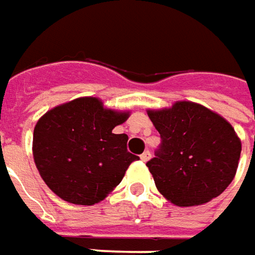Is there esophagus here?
I'll use <instances>...</instances> for the list:
<instances>
[{"instance_id": "obj_1", "label": "esophagus", "mask_w": 255, "mask_h": 255, "mask_svg": "<svg viewBox=\"0 0 255 255\" xmlns=\"http://www.w3.org/2000/svg\"><path fill=\"white\" fill-rule=\"evenodd\" d=\"M149 159H150V152H149V150H146V152L140 154V160H142V162H147Z\"/></svg>"}]
</instances>
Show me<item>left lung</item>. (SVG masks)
Wrapping results in <instances>:
<instances>
[{
  "label": "left lung",
  "mask_w": 255,
  "mask_h": 255,
  "mask_svg": "<svg viewBox=\"0 0 255 255\" xmlns=\"http://www.w3.org/2000/svg\"><path fill=\"white\" fill-rule=\"evenodd\" d=\"M162 146L147 162L154 184L179 207L200 206L229 187L239 167L241 140L221 115L200 103L147 109Z\"/></svg>",
  "instance_id": "1"
}]
</instances>
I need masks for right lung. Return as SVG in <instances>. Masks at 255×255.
Wrapping results in <instances>:
<instances>
[{
  "instance_id": "1",
  "label": "right lung",
  "mask_w": 255,
  "mask_h": 255,
  "mask_svg": "<svg viewBox=\"0 0 255 255\" xmlns=\"http://www.w3.org/2000/svg\"><path fill=\"white\" fill-rule=\"evenodd\" d=\"M129 115L105 108L99 98L85 96L41 116L34 129L32 154L46 186L72 204L102 201L139 159L126 149L128 134L112 132Z\"/></svg>"
}]
</instances>
